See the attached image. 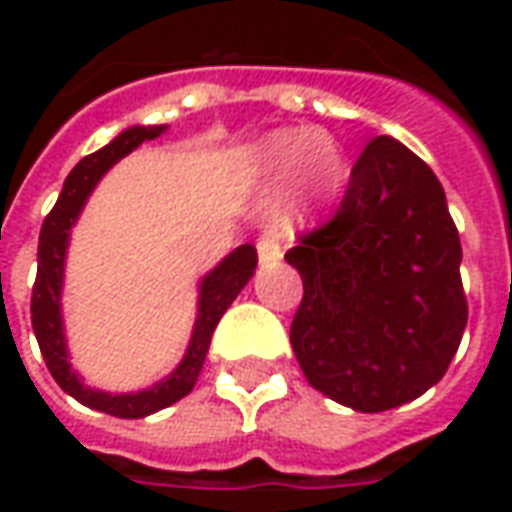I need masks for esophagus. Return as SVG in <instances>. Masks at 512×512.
<instances>
[{
  "label": "esophagus",
  "instance_id": "34e87169",
  "mask_svg": "<svg viewBox=\"0 0 512 512\" xmlns=\"http://www.w3.org/2000/svg\"><path fill=\"white\" fill-rule=\"evenodd\" d=\"M257 257L263 266H274L282 260V246H279V238L274 233H263L257 238Z\"/></svg>",
  "mask_w": 512,
  "mask_h": 512
}]
</instances>
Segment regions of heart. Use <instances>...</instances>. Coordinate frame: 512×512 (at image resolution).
<instances>
[{
	"instance_id": "1",
	"label": "heart",
	"mask_w": 512,
	"mask_h": 512,
	"mask_svg": "<svg viewBox=\"0 0 512 512\" xmlns=\"http://www.w3.org/2000/svg\"><path fill=\"white\" fill-rule=\"evenodd\" d=\"M257 169L268 180L293 175L296 197L307 205L334 197L348 178L345 156L329 134L310 128H282L255 147Z\"/></svg>"
}]
</instances>
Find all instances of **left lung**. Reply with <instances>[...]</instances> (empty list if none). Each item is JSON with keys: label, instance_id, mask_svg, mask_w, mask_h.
Returning a JSON list of instances; mask_svg holds the SVG:
<instances>
[{"label": "left lung", "instance_id": "8db88e82", "mask_svg": "<svg viewBox=\"0 0 512 512\" xmlns=\"http://www.w3.org/2000/svg\"><path fill=\"white\" fill-rule=\"evenodd\" d=\"M304 282L290 345L318 392L365 414L425 395L461 345V238L433 169L376 136L329 222L285 255Z\"/></svg>", "mask_w": 512, "mask_h": 512}]
</instances>
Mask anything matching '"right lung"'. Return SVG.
<instances>
[{
	"mask_svg": "<svg viewBox=\"0 0 512 512\" xmlns=\"http://www.w3.org/2000/svg\"><path fill=\"white\" fill-rule=\"evenodd\" d=\"M167 126H134L112 139L109 145L84 156L71 175L62 183V191L51 213L43 219L38 241V277L32 285V329L38 337L40 354L46 359V367L54 376V381L76 397L79 403L95 411H104L120 419H139L147 414H156L161 408L178 403L197 384L202 362L211 345L213 329L224 315V310L235 301V296L244 290V285L252 279L257 266V249L252 244L238 246L235 252L224 257L219 266L213 268L208 277L200 282V304H197V321L191 332V343L186 348V356L164 381H158L150 389L142 392H128V395H112L101 392L93 386H84L82 378L76 376L68 362V348H65V332H62V271H65V249L71 238V227L79 219L84 202L90 191L98 186L109 167L128 156L134 147H139L147 139H156Z\"/></svg>",
	"mask_w": 512,
	"mask_h": 512,
	"instance_id": "obj_1",
	"label": "right lung"
}]
</instances>
